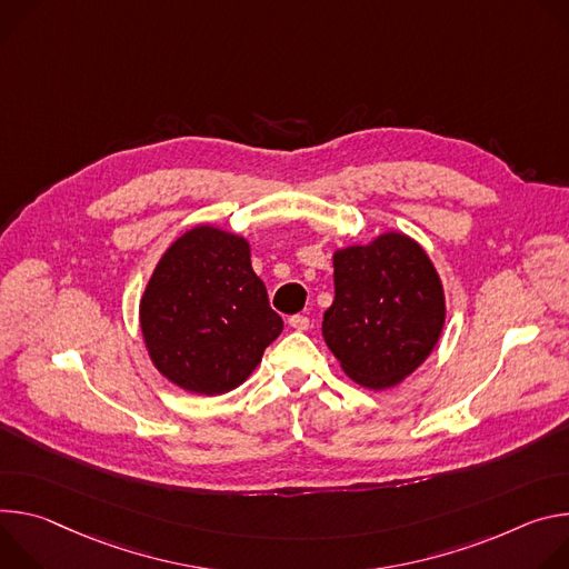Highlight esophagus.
Segmentation results:
<instances>
[{"label": "esophagus", "mask_w": 569, "mask_h": 569, "mask_svg": "<svg viewBox=\"0 0 569 569\" xmlns=\"http://www.w3.org/2000/svg\"><path fill=\"white\" fill-rule=\"evenodd\" d=\"M289 328L296 332H307L309 330V319L302 317V313H296V317L289 319Z\"/></svg>", "instance_id": "1"}]
</instances>
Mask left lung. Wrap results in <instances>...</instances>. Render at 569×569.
Segmentation results:
<instances>
[{"instance_id":"obj_1","label":"left lung","mask_w":569,"mask_h":569,"mask_svg":"<svg viewBox=\"0 0 569 569\" xmlns=\"http://www.w3.org/2000/svg\"><path fill=\"white\" fill-rule=\"evenodd\" d=\"M335 302L323 339L343 372L363 389L385 391L418 370L446 328V291L425 248L387 230L337 248Z\"/></svg>"}]
</instances>
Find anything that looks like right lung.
<instances>
[{"instance_id":"1","label":"right lung","mask_w":569,"mask_h":569,"mask_svg":"<svg viewBox=\"0 0 569 569\" xmlns=\"http://www.w3.org/2000/svg\"><path fill=\"white\" fill-rule=\"evenodd\" d=\"M140 330L164 380L221 396L258 368L282 319L250 267L248 239L199 223L162 252L140 298Z\"/></svg>"}]
</instances>
